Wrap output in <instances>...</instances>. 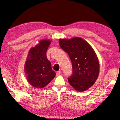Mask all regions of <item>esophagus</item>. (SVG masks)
Segmentation results:
<instances>
[{
  "mask_svg": "<svg viewBox=\"0 0 120 120\" xmlns=\"http://www.w3.org/2000/svg\"><path fill=\"white\" fill-rule=\"evenodd\" d=\"M61 74V71H57L56 72V76H59V75Z\"/></svg>",
  "mask_w": 120,
  "mask_h": 120,
  "instance_id": "1",
  "label": "esophagus"
}]
</instances>
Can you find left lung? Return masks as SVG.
Listing matches in <instances>:
<instances>
[{
	"instance_id": "left-lung-1",
	"label": "left lung",
	"mask_w": 120,
	"mask_h": 120,
	"mask_svg": "<svg viewBox=\"0 0 120 120\" xmlns=\"http://www.w3.org/2000/svg\"><path fill=\"white\" fill-rule=\"evenodd\" d=\"M59 42L71 61L73 72L69 83L78 92L86 91L95 84L99 75V63L95 51L79 37L60 38Z\"/></svg>"
}]
</instances>
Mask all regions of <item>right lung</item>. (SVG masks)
Returning <instances> with one entry per match:
<instances>
[{
	"mask_svg": "<svg viewBox=\"0 0 120 120\" xmlns=\"http://www.w3.org/2000/svg\"><path fill=\"white\" fill-rule=\"evenodd\" d=\"M51 43L50 40H42L28 52L24 70L28 82L36 88H43L56 76L46 55Z\"/></svg>",
	"mask_w": 120,
	"mask_h": 120,
	"instance_id": "obj_1",
	"label": "right lung"
}]
</instances>
